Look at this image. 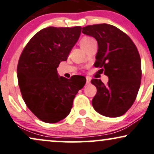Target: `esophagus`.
Listing matches in <instances>:
<instances>
[{"label": "esophagus", "instance_id": "1", "mask_svg": "<svg viewBox=\"0 0 154 154\" xmlns=\"http://www.w3.org/2000/svg\"><path fill=\"white\" fill-rule=\"evenodd\" d=\"M91 83V78L86 77V84L89 85Z\"/></svg>", "mask_w": 154, "mask_h": 154}]
</instances>
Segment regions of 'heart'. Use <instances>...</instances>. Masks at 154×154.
Listing matches in <instances>:
<instances>
[{
	"instance_id": "heart-1",
	"label": "heart",
	"mask_w": 154,
	"mask_h": 154,
	"mask_svg": "<svg viewBox=\"0 0 154 154\" xmlns=\"http://www.w3.org/2000/svg\"><path fill=\"white\" fill-rule=\"evenodd\" d=\"M95 41V40L93 38L91 37H89V36H84L83 37L81 40L80 41V45L81 48H84L85 46H86L87 45H88L89 43L92 41Z\"/></svg>"
}]
</instances>
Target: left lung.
<instances>
[{"label":"left lung","mask_w":154,"mask_h":154,"mask_svg":"<svg viewBox=\"0 0 154 154\" xmlns=\"http://www.w3.org/2000/svg\"><path fill=\"white\" fill-rule=\"evenodd\" d=\"M82 33L97 41L94 66L109 77L106 85L100 79L91 80L97 88L93 107L105 116H121L134 103L141 84V61L137 48L128 35L112 25L88 26Z\"/></svg>","instance_id":"1"}]
</instances>
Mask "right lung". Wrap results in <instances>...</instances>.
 <instances>
[{"label":"right lung","instance_id":"obj_1","mask_svg":"<svg viewBox=\"0 0 154 154\" xmlns=\"http://www.w3.org/2000/svg\"><path fill=\"white\" fill-rule=\"evenodd\" d=\"M81 27H48L32 37L19 58L17 75L23 99L43 122L54 123L71 112L73 101L86 79L59 76L57 68L66 61L81 35Z\"/></svg>","mask_w":154,"mask_h":154}]
</instances>
